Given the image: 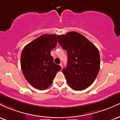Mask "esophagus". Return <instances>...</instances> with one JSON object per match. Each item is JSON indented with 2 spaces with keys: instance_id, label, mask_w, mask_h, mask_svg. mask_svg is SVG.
<instances>
[{
  "instance_id": "1",
  "label": "esophagus",
  "mask_w": 120,
  "mask_h": 120,
  "mask_svg": "<svg viewBox=\"0 0 120 120\" xmlns=\"http://www.w3.org/2000/svg\"><path fill=\"white\" fill-rule=\"evenodd\" d=\"M60 67H61V68H63V64H62V63H61V64H60Z\"/></svg>"
}]
</instances>
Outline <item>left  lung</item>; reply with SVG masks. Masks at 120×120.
Returning a JSON list of instances; mask_svg holds the SVG:
<instances>
[{
	"label": "left lung",
	"instance_id": "obj_1",
	"mask_svg": "<svg viewBox=\"0 0 120 120\" xmlns=\"http://www.w3.org/2000/svg\"><path fill=\"white\" fill-rule=\"evenodd\" d=\"M58 42L68 53V64L62 69L68 85L81 91L90 86L100 69L98 49L82 34L71 31L57 35Z\"/></svg>",
	"mask_w": 120,
	"mask_h": 120
}]
</instances>
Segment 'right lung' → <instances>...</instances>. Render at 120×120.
<instances>
[{
    "instance_id": "1",
    "label": "right lung",
    "mask_w": 120,
    "mask_h": 120,
    "mask_svg": "<svg viewBox=\"0 0 120 120\" xmlns=\"http://www.w3.org/2000/svg\"><path fill=\"white\" fill-rule=\"evenodd\" d=\"M57 39L55 34H43L25 46L21 55V67L25 78L33 87L46 90L51 85L61 67L51 55Z\"/></svg>"
}]
</instances>
